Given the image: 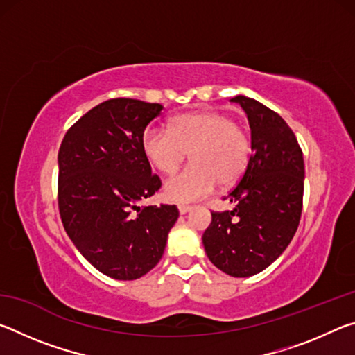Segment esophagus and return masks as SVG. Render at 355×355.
Segmentation results:
<instances>
[{"label": "esophagus", "mask_w": 355, "mask_h": 355, "mask_svg": "<svg viewBox=\"0 0 355 355\" xmlns=\"http://www.w3.org/2000/svg\"><path fill=\"white\" fill-rule=\"evenodd\" d=\"M192 209V207L191 205H178V211H180V214H186V213H189Z\"/></svg>", "instance_id": "1"}]
</instances>
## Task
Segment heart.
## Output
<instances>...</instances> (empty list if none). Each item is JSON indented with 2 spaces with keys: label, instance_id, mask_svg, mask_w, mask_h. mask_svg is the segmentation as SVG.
I'll return each mask as SVG.
<instances>
[{
  "label": "heart",
  "instance_id": "b5f03b06",
  "mask_svg": "<svg viewBox=\"0 0 355 355\" xmlns=\"http://www.w3.org/2000/svg\"><path fill=\"white\" fill-rule=\"evenodd\" d=\"M142 152L166 175L175 172L191 152L192 164L172 177L164 194L173 202H191L207 196L216 184L227 188L248 171L250 137L230 116L218 111L182 114L169 130L148 127L142 133Z\"/></svg>",
  "mask_w": 355,
  "mask_h": 355
}]
</instances>
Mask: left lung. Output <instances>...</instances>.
<instances>
[{
  "instance_id": "1",
  "label": "left lung",
  "mask_w": 355,
  "mask_h": 355,
  "mask_svg": "<svg viewBox=\"0 0 355 355\" xmlns=\"http://www.w3.org/2000/svg\"><path fill=\"white\" fill-rule=\"evenodd\" d=\"M250 125L248 171L227 199L232 211L211 213L202 236L216 268L232 277L261 272L284 254L302 213L304 156L293 130L260 101L238 95Z\"/></svg>"
}]
</instances>
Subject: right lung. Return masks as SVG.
Segmentation results:
<instances>
[{
  "label": "right lung",
  "mask_w": 355,
  "mask_h": 355,
  "mask_svg": "<svg viewBox=\"0 0 355 355\" xmlns=\"http://www.w3.org/2000/svg\"><path fill=\"white\" fill-rule=\"evenodd\" d=\"M159 103L111 98L84 114L58 153V203L65 232L86 260L116 280H136L164 254L175 205L137 207L161 188L142 152Z\"/></svg>",
  "instance_id": "right-lung-1"
}]
</instances>
